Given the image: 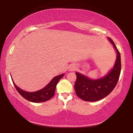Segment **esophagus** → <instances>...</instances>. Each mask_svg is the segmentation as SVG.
Instances as JSON below:
<instances>
[{
  "label": "esophagus",
  "mask_w": 133,
  "mask_h": 133,
  "mask_svg": "<svg viewBox=\"0 0 133 133\" xmlns=\"http://www.w3.org/2000/svg\"><path fill=\"white\" fill-rule=\"evenodd\" d=\"M76 69V67L75 66H73V65H71V66H70L69 67V70L71 71H73V70H75Z\"/></svg>",
  "instance_id": "esophagus-1"
}]
</instances>
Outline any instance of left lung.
<instances>
[{"instance_id":"1","label":"left lung","mask_w":133,"mask_h":133,"mask_svg":"<svg viewBox=\"0 0 133 133\" xmlns=\"http://www.w3.org/2000/svg\"><path fill=\"white\" fill-rule=\"evenodd\" d=\"M108 39L117 53L114 66L106 75L92 79L88 76L76 72L77 76L75 89L78 97L87 102H96L102 100L111 93L118 82L121 72V57L115 44L110 37Z\"/></svg>"}]
</instances>
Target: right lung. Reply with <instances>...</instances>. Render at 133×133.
<instances>
[{
    "label": "right lung",
    "mask_w": 133,
    "mask_h": 133,
    "mask_svg": "<svg viewBox=\"0 0 133 133\" xmlns=\"http://www.w3.org/2000/svg\"><path fill=\"white\" fill-rule=\"evenodd\" d=\"M64 75V74L63 73L62 74V75L55 76L43 88L39 90L33 92L26 91L19 88L13 82L12 77H12V82L16 89L17 90L19 93L23 98L31 102L42 103L50 100L51 98H52L54 96L55 93L56 85H57V84L59 82V80L63 77Z\"/></svg>",
    "instance_id": "obj_1"
}]
</instances>
